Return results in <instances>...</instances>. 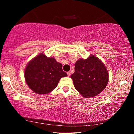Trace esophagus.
I'll return each mask as SVG.
<instances>
[{"instance_id": "esophagus-1", "label": "esophagus", "mask_w": 134, "mask_h": 134, "mask_svg": "<svg viewBox=\"0 0 134 134\" xmlns=\"http://www.w3.org/2000/svg\"><path fill=\"white\" fill-rule=\"evenodd\" d=\"M67 76H70V74H71V73H70V71H68V72H67Z\"/></svg>"}]
</instances>
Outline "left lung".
Masks as SVG:
<instances>
[{"label": "left lung", "instance_id": "left-lung-1", "mask_svg": "<svg viewBox=\"0 0 134 134\" xmlns=\"http://www.w3.org/2000/svg\"><path fill=\"white\" fill-rule=\"evenodd\" d=\"M74 72L71 76L76 89L84 97H93L103 91L107 86L109 74L103 63L91 55L80 58L75 63Z\"/></svg>", "mask_w": 134, "mask_h": 134}]
</instances>
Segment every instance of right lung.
<instances>
[{
    "label": "right lung",
    "instance_id": "right-lung-1",
    "mask_svg": "<svg viewBox=\"0 0 134 134\" xmlns=\"http://www.w3.org/2000/svg\"><path fill=\"white\" fill-rule=\"evenodd\" d=\"M62 67L54 58L40 54L26 65L25 70L26 83L36 93H49L56 88L61 78L67 76Z\"/></svg>",
    "mask_w": 134,
    "mask_h": 134
}]
</instances>
